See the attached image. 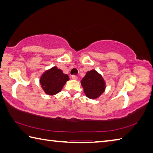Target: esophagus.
<instances>
[{"instance_id": "1", "label": "esophagus", "mask_w": 153, "mask_h": 153, "mask_svg": "<svg viewBox=\"0 0 153 153\" xmlns=\"http://www.w3.org/2000/svg\"><path fill=\"white\" fill-rule=\"evenodd\" d=\"M71 78L73 79H78V77H77V76H72Z\"/></svg>"}]
</instances>
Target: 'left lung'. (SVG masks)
Masks as SVG:
<instances>
[{
  "instance_id": "left-lung-1",
  "label": "left lung",
  "mask_w": 153,
  "mask_h": 153,
  "mask_svg": "<svg viewBox=\"0 0 153 153\" xmlns=\"http://www.w3.org/2000/svg\"><path fill=\"white\" fill-rule=\"evenodd\" d=\"M81 84L86 96L91 99H96L104 92L105 82L102 77L95 70L86 73Z\"/></svg>"
}]
</instances>
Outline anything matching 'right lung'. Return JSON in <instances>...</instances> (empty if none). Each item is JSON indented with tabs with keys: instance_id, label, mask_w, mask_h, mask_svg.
<instances>
[{
	"instance_id": "obj_1",
	"label": "right lung",
	"mask_w": 153,
	"mask_h": 153,
	"mask_svg": "<svg viewBox=\"0 0 153 153\" xmlns=\"http://www.w3.org/2000/svg\"><path fill=\"white\" fill-rule=\"evenodd\" d=\"M69 79L68 75L63 74L57 67H53L43 74L40 83L47 94L55 95L59 92Z\"/></svg>"
}]
</instances>
